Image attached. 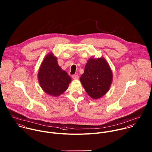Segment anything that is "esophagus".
<instances>
[{
  "label": "esophagus",
  "mask_w": 152,
  "mask_h": 152,
  "mask_svg": "<svg viewBox=\"0 0 152 152\" xmlns=\"http://www.w3.org/2000/svg\"><path fill=\"white\" fill-rule=\"evenodd\" d=\"M72 78H73V79H75V80H76V79H79V76L77 75H72Z\"/></svg>",
  "instance_id": "34e87169"
}]
</instances>
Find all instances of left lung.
Returning <instances> with one entry per match:
<instances>
[{
  "label": "left lung",
  "mask_w": 152,
  "mask_h": 152,
  "mask_svg": "<svg viewBox=\"0 0 152 152\" xmlns=\"http://www.w3.org/2000/svg\"><path fill=\"white\" fill-rule=\"evenodd\" d=\"M113 75L110 66L104 57L90 58L86 63L80 80L88 95L97 99L110 90Z\"/></svg>",
  "instance_id": "left-lung-1"
}]
</instances>
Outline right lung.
<instances>
[{
    "instance_id": "1",
    "label": "right lung",
    "mask_w": 152,
    "mask_h": 152,
    "mask_svg": "<svg viewBox=\"0 0 152 152\" xmlns=\"http://www.w3.org/2000/svg\"><path fill=\"white\" fill-rule=\"evenodd\" d=\"M53 53L47 54L42 60L38 73L41 88L46 94L57 97L63 94L71 82V77L57 63Z\"/></svg>"
}]
</instances>
